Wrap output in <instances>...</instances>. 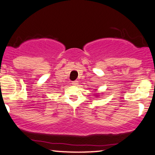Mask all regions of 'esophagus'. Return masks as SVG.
<instances>
[{"instance_id":"esophagus-1","label":"esophagus","mask_w":155,"mask_h":155,"mask_svg":"<svg viewBox=\"0 0 155 155\" xmlns=\"http://www.w3.org/2000/svg\"><path fill=\"white\" fill-rule=\"evenodd\" d=\"M71 84H72L73 85H75V86H76V85H77L78 84H79V81H78L77 80H76V81H72V83H71Z\"/></svg>"}]
</instances>
